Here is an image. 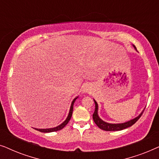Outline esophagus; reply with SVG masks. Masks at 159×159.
<instances>
[{
    "label": "esophagus",
    "instance_id": "obj_1",
    "mask_svg": "<svg viewBox=\"0 0 159 159\" xmlns=\"http://www.w3.org/2000/svg\"><path fill=\"white\" fill-rule=\"evenodd\" d=\"M88 90H89L88 86V85H84V86L83 87V90H82V91H83L84 93H88Z\"/></svg>",
    "mask_w": 159,
    "mask_h": 159
}]
</instances>
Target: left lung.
Listing matches in <instances>:
<instances>
[{
    "label": "left lung",
    "mask_w": 159,
    "mask_h": 159,
    "mask_svg": "<svg viewBox=\"0 0 159 159\" xmlns=\"http://www.w3.org/2000/svg\"><path fill=\"white\" fill-rule=\"evenodd\" d=\"M133 45L134 48L137 51L136 47ZM94 101L95 105V111L94 114L93 115V119L94 120L95 123L96 124V125L99 128H101V129L105 130V131H119V130H122L125 129L126 128H128L129 127H131L134 125V123L136 122L137 121L140 119V117L142 116L143 111H144L145 108L143 110V111L140 113V114L138 115V116L135 117V118L131 119V120L126 121V122L124 123H118V124H111V123H108L106 121H104L103 120L100 118L98 116V105L97 102L95 101V99H93Z\"/></svg>",
    "instance_id": "left-lung-1"
}]
</instances>
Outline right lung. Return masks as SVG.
<instances>
[{"mask_svg":"<svg viewBox=\"0 0 159 159\" xmlns=\"http://www.w3.org/2000/svg\"><path fill=\"white\" fill-rule=\"evenodd\" d=\"M78 97L79 96H77L75 98V99L73 100L72 102H71V106H70V109H69V114L68 116H67L66 119H65V121L64 122H62L61 125H59L57 127H53V128H48V129H37V128H34V129L38 130V131H40L41 132H56V131H58V130L64 128L65 126H66L68 122L70 120L71 116H72V112H73V106H74V103H75V102L76 100L78 98Z\"/></svg>","mask_w":159,"mask_h":159,"instance_id":"obj_1","label":"right lung"}]
</instances>
